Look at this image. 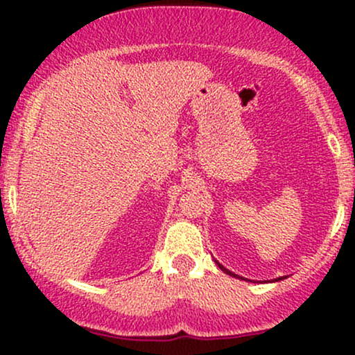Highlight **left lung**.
Instances as JSON below:
<instances>
[{"label":"left lung","mask_w":355,"mask_h":355,"mask_svg":"<svg viewBox=\"0 0 355 355\" xmlns=\"http://www.w3.org/2000/svg\"><path fill=\"white\" fill-rule=\"evenodd\" d=\"M217 263H218V262H217ZM218 267H220V268H222V270H223V272H225V274H229V275H234V277H237V275H235V274H232V272H230V270H227V268H225V267H222V266H220V263H218Z\"/></svg>","instance_id":"8db88e82"}]
</instances>
